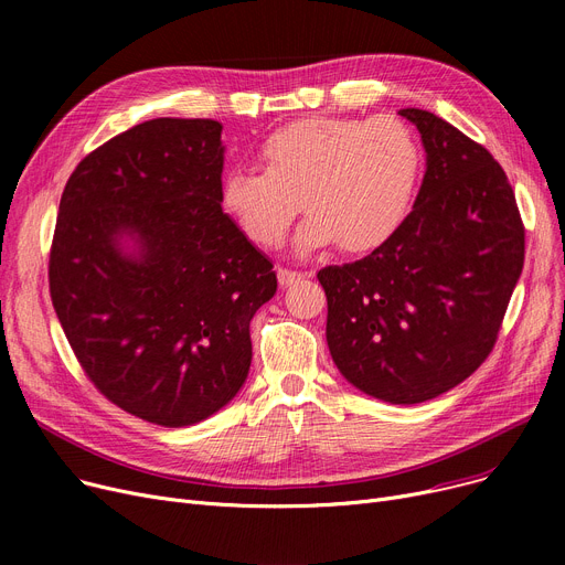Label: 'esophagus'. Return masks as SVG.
I'll use <instances>...</instances> for the list:
<instances>
[{
  "instance_id": "1",
  "label": "esophagus",
  "mask_w": 565,
  "mask_h": 565,
  "mask_svg": "<svg viewBox=\"0 0 565 565\" xmlns=\"http://www.w3.org/2000/svg\"><path fill=\"white\" fill-rule=\"evenodd\" d=\"M305 277H307L305 273L286 270V267H279V273H277V279H279V284H281V286H292L295 281H300V279H305Z\"/></svg>"
}]
</instances>
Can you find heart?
Masks as SVG:
<instances>
[{
  "label": "heart",
  "instance_id": "b5f03b06",
  "mask_svg": "<svg viewBox=\"0 0 565 565\" xmlns=\"http://www.w3.org/2000/svg\"><path fill=\"white\" fill-rule=\"evenodd\" d=\"M263 171L233 167L222 181L224 211L258 247H279L302 207V252L334 243L366 254L403 226L417 196L424 153L394 116H313L267 135Z\"/></svg>",
  "mask_w": 565,
  "mask_h": 565
}]
</instances>
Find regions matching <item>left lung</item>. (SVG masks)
Here are the masks:
<instances>
[{"label":"left lung","mask_w":565,"mask_h":565,"mask_svg":"<svg viewBox=\"0 0 565 565\" xmlns=\"http://www.w3.org/2000/svg\"><path fill=\"white\" fill-rule=\"evenodd\" d=\"M426 148L424 183L398 233L369 256L328 265V345L360 392L430 401L492 352L524 265L515 192L486 146L407 107Z\"/></svg>","instance_id":"1"}]
</instances>
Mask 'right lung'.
<instances>
[{
  "label": "right lung",
  "instance_id": "obj_1",
  "mask_svg": "<svg viewBox=\"0 0 565 565\" xmlns=\"http://www.w3.org/2000/svg\"><path fill=\"white\" fill-rule=\"evenodd\" d=\"M222 126L153 118L88 153L58 203L50 295L94 387L167 428L203 422L247 380L273 263L222 211Z\"/></svg>",
  "mask_w": 565,
  "mask_h": 565
}]
</instances>
